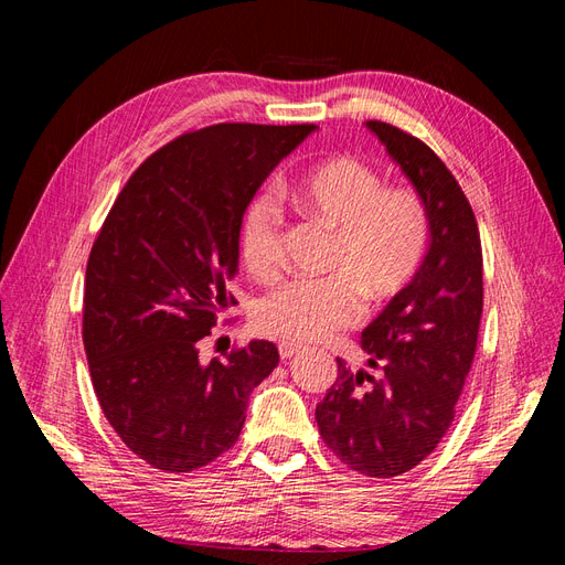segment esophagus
Returning a JSON list of instances; mask_svg holds the SVG:
<instances>
[{
  "mask_svg": "<svg viewBox=\"0 0 565 565\" xmlns=\"http://www.w3.org/2000/svg\"><path fill=\"white\" fill-rule=\"evenodd\" d=\"M278 351H280V358H282V361H289V358L299 355V353L303 351V347L295 344V341H280V344H278Z\"/></svg>",
  "mask_w": 565,
  "mask_h": 565,
  "instance_id": "obj_1",
  "label": "esophagus"
}]
</instances>
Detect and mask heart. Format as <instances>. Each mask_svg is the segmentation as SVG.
<instances>
[{
    "label": "heart",
    "instance_id": "1",
    "mask_svg": "<svg viewBox=\"0 0 565 565\" xmlns=\"http://www.w3.org/2000/svg\"><path fill=\"white\" fill-rule=\"evenodd\" d=\"M289 198L334 231L330 278L287 280L259 299L254 324L295 344L351 328L363 299L386 303L417 278L429 249V212L417 193L384 188L382 177L355 158H332L289 183ZM241 256L256 280H273L282 262V214L270 195L247 202L241 218Z\"/></svg>",
    "mask_w": 565,
    "mask_h": 565
}]
</instances>
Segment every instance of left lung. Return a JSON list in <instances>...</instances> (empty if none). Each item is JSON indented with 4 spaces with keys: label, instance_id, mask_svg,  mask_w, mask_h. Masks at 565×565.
<instances>
[{
    "label": "left lung",
    "instance_id": "obj_1",
    "mask_svg": "<svg viewBox=\"0 0 565 565\" xmlns=\"http://www.w3.org/2000/svg\"><path fill=\"white\" fill-rule=\"evenodd\" d=\"M365 127L429 212V249L417 278L363 330L372 372L337 358L316 422L347 467L391 478L429 457L455 419L483 313V254L471 204L436 152L393 125Z\"/></svg>",
    "mask_w": 565,
    "mask_h": 565
}]
</instances>
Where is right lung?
<instances>
[{"label":"right lung","mask_w":565,"mask_h":565,"mask_svg":"<svg viewBox=\"0 0 565 565\" xmlns=\"http://www.w3.org/2000/svg\"><path fill=\"white\" fill-rule=\"evenodd\" d=\"M316 129L226 122L183 134L136 169L100 226L84 349L106 419L150 467L185 473L226 452L249 393L280 361L264 339L210 363L200 344L233 303L247 202Z\"/></svg>","instance_id":"add662e5"}]
</instances>
